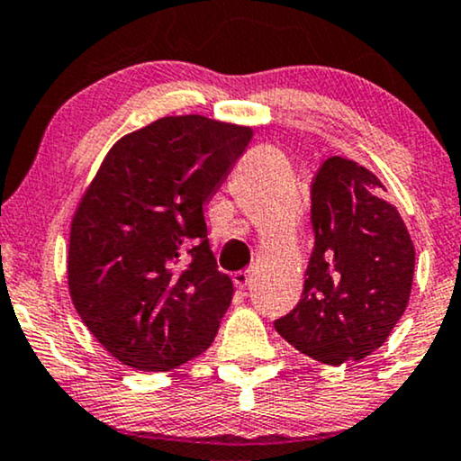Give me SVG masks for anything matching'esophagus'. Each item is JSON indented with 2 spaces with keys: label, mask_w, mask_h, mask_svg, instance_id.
<instances>
[{
  "label": "esophagus",
  "mask_w": 461,
  "mask_h": 461,
  "mask_svg": "<svg viewBox=\"0 0 461 461\" xmlns=\"http://www.w3.org/2000/svg\"><path fill=\"white\" fill-rule=\"evenodd\" d=\"M251 279H253L251 270H238V273H234V285L238 290H245V287L251 284Z\"/></svg>",
  "instance_id": "obj_1"
}]
</instances>
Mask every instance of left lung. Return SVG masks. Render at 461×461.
Instances as JSON below:
<instances>
[{
    "mask_svg": "<svg viewBox=\"0 0 461 461\" xmlns=\"http://www.w3.org/2000/svg\"><path fill=\"white\" fill-rule=\"evenodd\" d=\"M384 185L354 160L330 157L312 182L313 251L303 296L275 329L326 365L369 357L408 307L414 245Z\"/></svg>",
    "mask_w": 461,
    "mask_h": 461,
    "instance_id": "1",
    "label": "left lung"
}]
</instances>
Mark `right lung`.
<instances>
[{
    "label": "right lung",
    "instance_id": "1",
    "mask_svg": "<svg viewBox=\"0 0 461 461\" xmlns=\"http://www.w3.org/2000/svg\"><path fill=\"white\" fill-rule=\"evenodd\" d=\"M251 137L203 115L160 118L122 137L81 197L70 298L122 365L169 371L212 343L234 284L216 266L203 206Z\"/></svg>",
    "mask_w": 461,
    "mask_h": 461
}]
</instances>
